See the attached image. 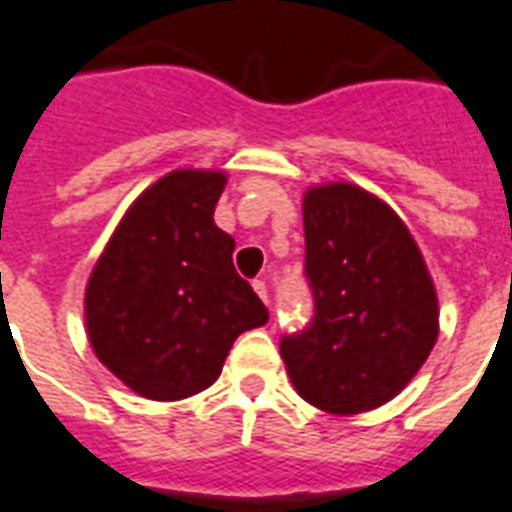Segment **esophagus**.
I'll list each match as a JSON object with an SVG mask.
<instances>
[{"instance_id": "esophagus-1", "label": "esophagus", "mask_w": 512, "mask_h": 512, "mask_svg": "<svg viewBox=\"0 0 512 512\" xmlns=\"http://www.w3.org/2000/svg\"><path fill=\"white\" fill-rule=\"evenodd\" d=\"M253 289H256V295L262 297L264 303H270V295H267V284H264V281H253Z\"/></svg>"}]
</instances>
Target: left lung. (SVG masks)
<instances>
[{"label":"left lung","mask_w":512,"mask_h":512,"mask_svg":"<svg viewBox=\"0 0 512 512\" xmlns=\"http://www.w3.org/2000/svg\"><path fill=\"white\" fill-rule=\"evenodd\" d=\"M303 231L317 308L281 342L286 375L320 411H375L436 347L438 295L422 250L386 201L350 181L303 192Z\"/></svg>","instance_id":"8db88e82"}]
</instances>
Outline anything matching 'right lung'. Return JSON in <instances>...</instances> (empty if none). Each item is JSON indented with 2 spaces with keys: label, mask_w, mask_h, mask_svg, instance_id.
<instances>
[{
  "label": "right lung",
  "mask_w": 512,
  "mask_h": 512,
  "mask_svg": "<svg viewBox=\"0 0 512 512\" xmlns=\"http://www.w3.org/2000/svg\"><path fill=\"white\" fill-rule=\"evenodd\" d=\"M223 170L179 168L126 209L85 286L93 353L123 386L173 402L209 389L239 333L267 308L234 270V237L215 226Z\"/></svg>",
  "instance_id": "1"
}]
</instances>
